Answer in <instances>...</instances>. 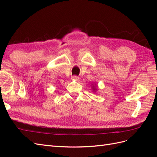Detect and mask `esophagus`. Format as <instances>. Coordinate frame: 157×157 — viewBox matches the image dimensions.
I'll return each mask as SVG.
<instances>
[{
	"label": "esophagus",
	"instance_id": "1",
	"mask_svg": "<svg viewBox=\"0 0 157 157\" xmlns=\"http://www.w3.org/2000/svg\"><path fill=\"white\" fill-rule=\"evenodd\" d=\"M72 79H74V80H78L79 77L77 76V75H73L72 76Z\"/></svg>",
	"mask_w": 157,
	"mask_h": 157
}]
</instances>
